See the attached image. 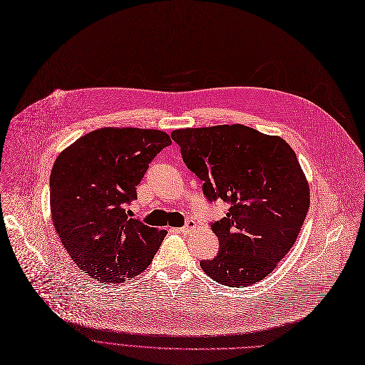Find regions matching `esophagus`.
Returning <instances> with one entry per match:
<instances>
[{
    "label": "esophagus",
    "instance_id": "1",
    "mask_svg": "<svg viewBox=\"0 0 365 365\" xmlns=\"http://www.w3.org/2000/svg\"><path fill=\"white\" fill-rule=\"evenodd\" d=\"M196 228V222L193 220H187L186 224L180 228V231H183V233H190V231H193Z\"/></svg>",
    "mask_w": 365,
    "mask_h": 365
}]
</instances>
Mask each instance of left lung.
Returning <instances> with one entry per match:
<instances>
[{"instance_id":"obj_1","label":"left lung","mask_w":365,"mask_h":365,"mask_svg":"<svg viewBox=\"0 0 365 365\" xmlns=\"http://www.w3.org/2000/svg\"><path fill=\"white\" fill-rule=\"evenodd\" d=\"M172 140L186 168L204 182L207 200L230 205L224 218L210 224L220 250L200 262L204 272L237 288L267 278L294 246L310 205L292 148L245 125L178 129Z\"/></svg>"}]
</instances>
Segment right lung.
Segmentation results:
<instances>
[{
    "mask_svg": "<svg viewBox=\"0 0 365 365\" xmlns=\"http://www.w3.org/2000/svg\"><path fill=\"white\" fill-rule=\"evenodd\" d=\"M172 144L163 130L103 128L63 150L51 172V212L71 259L91 278L119 284L151 263L168 231L129 218L125 207L150 163Z\"/></svg>",
    "mask_w": 365,
    "mask_h": 365,
    "instance_id": "add662e5",
    "label": "right lung"
}]
</instances>
